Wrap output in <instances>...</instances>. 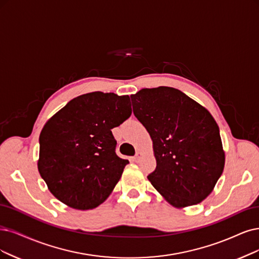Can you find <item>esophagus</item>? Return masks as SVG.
<instances>
[{"mask_svg":"<svg viewBox=\"0 0 259 259\" xmlns=\"http://www.w3.org/2000/svg\"><path fill=\"white\" fill-rule=\"evenodd\" d=\"M141 157H142V152H140V151H138L137 154H136V156L133 157V160L135 161H139L140 159H141Z\"/></svg>","mask_w":259,"mask_h":259,"instance_id":"obj_1","label":"esophagus"}]
</instances>
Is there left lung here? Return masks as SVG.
<instances>
[{
	"instance_id": "obj_1",
	"label": "left lung",
	"mask_w": 259,
	"mask_h": 259,
	"mask_svg": "<svg viewBox=\"0 0 259 259\" xmlns=\"http://www.w3.org/2000/svg\"><path fill=\"white\" fill-rule=\"evenodd\" d=\"M133 114L152 140L156 169L147 178L175 207L204 200L225 163L220 130L212 115L176 89L160 86L131 95Z\"/></svg>"
}]
</instances>
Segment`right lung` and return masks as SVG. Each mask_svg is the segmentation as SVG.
I'll use <instances>...</instances> for the list:
<instances>
[{"label":"right lung","mask_w":259,"mask_h":259,"mask_svg":"<svg viewBox=\"0 0 259 259\" xmlns=\"http://www.w3.org/2000/svg\"><path fill=\"white\" fill-rule=\"evenodd\" d=\"M131 113L129 96L94 92L70 100L46 122L38 170L57 199L89 210L109 197L129 163L115 152L111 130Z\"/></svg>","instance_id":"right-lung-1"}]
</instances>
